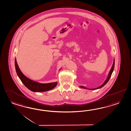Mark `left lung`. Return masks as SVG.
Returning a JSON list of instances; mask_svg holds the SVG:
<instances>
[{
  "label": "left lung",
  "instance_id": "left-lung-1",
  "mask_svg": "<svg viewBox=\"0 0 131 131\" xmlns=\"http://www.w3.org/2000/svg\"><path fill=\"white\" fill-rule=\"evenodd\" d=\"M114 63H113V66H112V67L111 68V70H110V72H109V75H108V76L107 78V79L106 80V81L104 82V83L102 85H101L100 86H99V87H97L96 88H95V89H91L90 90H96V89H99V88H102V87H103V86H104V85L105 84H106L108 82V81L110 79V77H111V75H112V73H113V71H114ZM81 88H85V89H87L86 87H84V86H80Z\"/></svg>",
  "mask_w": 131,
  "mask_h": 131
}]
</instances>
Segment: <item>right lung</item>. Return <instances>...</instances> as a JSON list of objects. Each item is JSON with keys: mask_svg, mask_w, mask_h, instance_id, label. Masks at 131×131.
I'll use <instances>...</instances> for the list:
<instances>
[{"mask_svg": "<svg viewBox=\"0 0 131 131\" xmlns=\"http://www.w3.org/2000/svg\"><path fill=\"white\" fill-rule=\"evenodd\" d=\"M15 67L17 74L24 84L30 90L35 92H40L50 90L56 86L57 82L51 83L48 84H40L31 80L25 77L20 71L17 64V60L15 59Z\"/></svg>", "mask_w": 131, "mask_h": 131, "instance_id": "1", "label": "right lung"}]
</instances>
